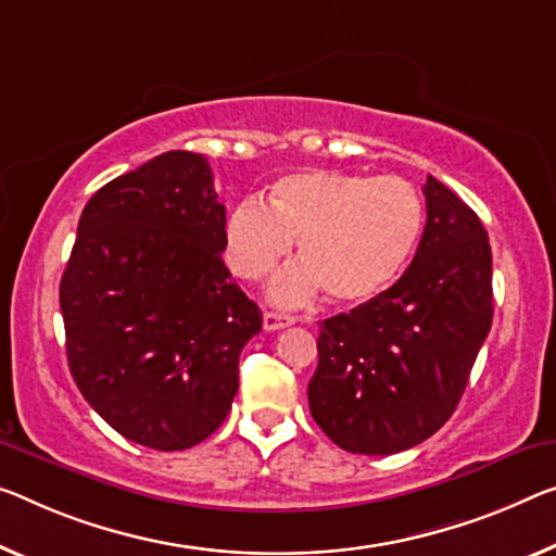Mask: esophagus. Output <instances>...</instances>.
<instances>
[{
  "mask_svg": "<svg viewBox=\"0 0 556 556\" xmlns=\"http://www.w3.org/2000/svg\"><path fill=\"white\" fill-rule=\"evenodd\" d=\"M293 323H295L293 315L273 313V311L263 313V328H266V330H280V328H286V326H293Z\"/></svg>",
  "mask_w": 556,
  "mask_h": 556,
  "instance_id": "34e87169",
  "label": "esophagus"
}]
</instances>
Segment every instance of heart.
<instances>
[{
  "instance_id": "obj_1",
  "label": "heart",
  "mask_w": 556,
  "mask_h": 556,
  "mask_svg": "<svg viewBox=\"0 0 556 556\" xmlns=\"http://www.w3.org/2000/svg\"><path fill=\"white\" fill-rule=\"evenodd\" d=\"M422 220L420 193L405 178L298 170L273 184L268 206L243 199L230 211L226 255L236 276L261 280L301 238L303 261L273 280V301L303 305L326 288L330 301L361 305L400 278Z\"/></svg>"
}]
</instances>
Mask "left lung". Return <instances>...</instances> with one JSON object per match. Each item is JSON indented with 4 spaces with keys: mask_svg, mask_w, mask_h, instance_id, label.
<instances>
[{
    "mask_svg": "<svg viewBox=\"0 0 556 556\" xmlns=\"http://www.w3.org/2000/svg\"><path fill=\"white\" fill-rule=\"evenodd\" d=\"M409 268L386 293L320 323L307 386L338 447L392 455L450 420L492 326V251L477 213L434 176Z\"/></svg>",
    "mask_w": 556,
    "mask_h": 556,
    "instance_id": "1",
    "label": "left lung"
}]
</instances>
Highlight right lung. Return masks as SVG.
<instances>
[{
	"mask_svg": "<svg viewBox=\"0 0 556 556\" xmlns=\"http://www.w3.org/2000/svg\"><path fill=\"white\" fill-rule=\"evenodd\" d=\"M206 156L166 151L91 195L59 286L66 361L136 445H199L226 420L258 305L230 280Z\"/></svg>",
	"mask_w": 556,
	"mask_h": 556,
	"instance_id": "obj_1",
	"label": "right lung"
}]
</instances>
